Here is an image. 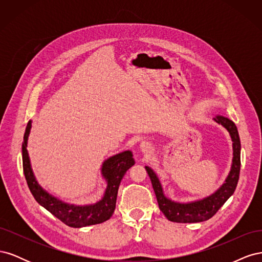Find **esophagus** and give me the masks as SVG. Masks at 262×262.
Here are the masks:
<instances>
[{"label":"esophagus","mask_w":262,"mask_h":262,"mask_svg":"<svg viewBox=\"0 0 262 262\" xmlns=\"http://www.w3.org/2000/svg\"><path fill=\"white\" fill-rule=\"evenodd\" d=\"M140 149L142 150L143 153H149L150 150H152V146H150V144L148 143V142H142V143L140 144Z\"/></svg>","instance_id":"obj_1"}]
</instances>
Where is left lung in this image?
<instances>
[{
    "label": "left lung",
    "mask_w": 262,
    "mask_h": 262,
    "mask_svg": "<svg viewBox=\"0 0 262 262\" xmlns=\"http://www.w3.org/2000/svg\"><path fill=\"white\" fill-rule=\"evenodd\" d=\"M214 121L223 125L228 131L229 136H231L233 141V163L231 171H229L224 184L211 195L203 198L201 200L188 203L172 201L164 194L161 181L155 171L148 166H145V169L150 178V181H152L158 207L164 213V215L171 222H177V223H199V222L207 221L220 210L222 205L235 191L241 171V140L238 131H237L235 123L226 117L216 116L214 118Z\"/></svg>",
    "instance_id": "1"
}]
</instances>
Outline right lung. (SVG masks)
I'll return each mask as SVG.
<instances>
[{
  "instance_id": "1",
  "label": "right lung",
  "mask_w": 262,
  "mask_h": 262,
  "mask_svg": "<svg viewBox=\"0 0 262 262\" xmlns=\"http://www.w3.org/2000/svg\"><path fill=\"white\" fill-rule=\"evenodd\" d=\"M30 129L31 120L27 123L21 145L23 169L28 188L36 201L63 223L75 228L100 224L112 217L116 209L119 185H120L126 170L136 163L132 157L131 150H124V152L116 154L102 163L101 176L107 181V188L101 200L87 205L70 204L47 192L37 182L33 169H31L27 152V141Z\"/></svg>"
}]
</instances>
